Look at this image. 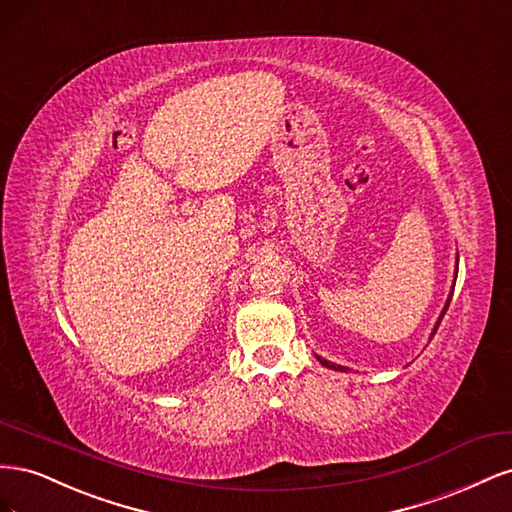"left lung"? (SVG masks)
Here are the masks:
<instances>
[{
	"instance_id": "left-lung-1",
	"label": "left lung",
	"mask_w": 512,
	"mask_h": 512,
	"mask_svg": "<svg viewBox=\"0 0 512 512\" xmlns=\"http://www.w3.org/2000/svg\"><path fill=\"white\" fill-rule=\"evenodd\" d=\"M457 271H459V256H457V265H455V280H457ZM455 280H453L451 294H448V299H446V303H444V307H442V314H440V318H438V322H436V327H433V331H431V337L436 335V331H438V327H440V322H442V318H444V314H446V309H448V305H451V297H453V290H455ZM316 359H318L324 367H329V369H335V371H348V367H344V365H335V363H331V361H327V359H322V356H316Z\"/></svg>"
}]
</instances>
